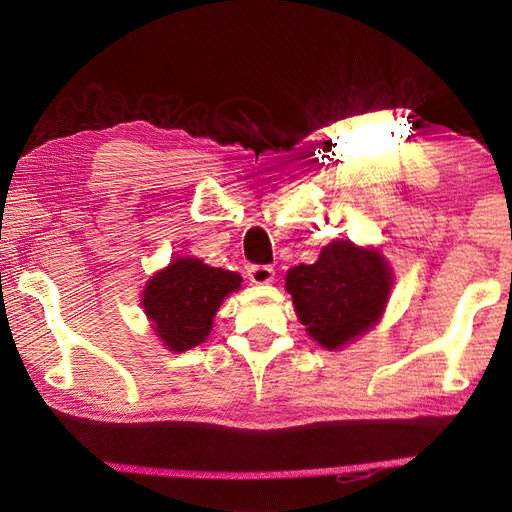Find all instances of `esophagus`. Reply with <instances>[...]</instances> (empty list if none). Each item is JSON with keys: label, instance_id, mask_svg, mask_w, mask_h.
<instances>
[{"label": "esophagus", "instance_id": "obj_1", "mask_svg": "<svg viewBox=\"0 0 512 512\" xmlns=\"http://www.w3.org/2000/svg\"><path fill=\"white\" fill-rule=\"evenodd\" d=\"M247 277H250L252 284H271L275 271L269 265H252L247 269Z\"/></svg>", "mask_w": 512, "mask_h": 512}]
</instances>
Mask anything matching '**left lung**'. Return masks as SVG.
<instances>
[{
	"label": "left lung",
	"mask_w": 512,
	"mask_h": 512,
	"mask_svg": "<svg viewBox=\"0 0 512 512\" xmlns=\"http://www.w3.org/2000/svg\"><path fill=\"white\" fill-rule=\"evenodd\" d=\"M391 286L382 254L350 241L329 243L314 265L292 267L286 275L301 324L329 350L352 342L380 318Z\"/></svg>",
	"instance_id": "obj_1"
}]
</instances>
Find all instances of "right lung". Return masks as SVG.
Returning a JSON list of instances; mask_svg holds the SVG:
<instances>
[{"label":"right lung","instance_id":"right-lung-1","mask_svg":"<svg viewBox=\"0 0 512 512\" xmlns=\"http://www.w3.org/2000/svg\"><path fill=\"white\" fill-rule=\"evenodd\" d=\"M239 286L241 275L235 271L209 267L196 258H177L147 282L143 307L162 342L170 350L185 352L205 342L224 297Z\"/></svg>","mask_w":512,"mask_h":512}]
</instances>
